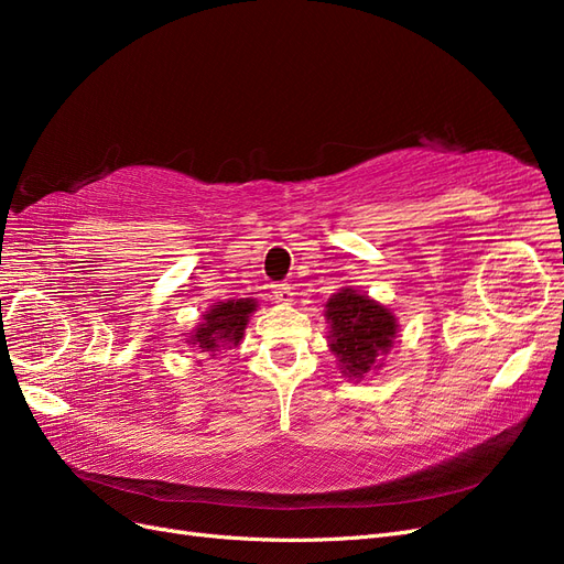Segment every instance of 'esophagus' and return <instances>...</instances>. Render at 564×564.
Listing matches in <instances>:
<instances>
[{"label":"esophagus","instance_id":"34e87169","mask_svg":"<svg viewBox=\"0 0 564 564\" xmlns=\"http://www.w3.org/2000/svg\"><path fill=\"white\" fill-rule=\"evenodd\" d=\"M272 299L278 303H292L294 301V292L289 284H272Z\"/></svg>","mask_w":564,"mask_h":564}]
</instances>
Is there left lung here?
I'll use <instances>...</instances> for the list:
<instances>
[{
	"instance_id": "8db88e82",
	"label": "left lung",
	"mask_w": 564,
	"mask_h": 564,
	"mask_svg": "<svg viewBox=\"0 0 564 564\" xmlns=\"http://www.w3.org/2000/svg\"><path fill=\"white\" fill-rule=\"evenodd\" d=\"M324 317L329 324V352L348 381L379 371L398 344L395 313L355 286H340L332 294L324 303Z\"/></svg>"
}]
</instances>
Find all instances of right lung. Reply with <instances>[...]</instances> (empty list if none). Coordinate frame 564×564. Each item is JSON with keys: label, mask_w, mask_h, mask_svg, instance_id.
Instances as JSON below:
<instances>
[{"label": "right lung", "mask_w": 564, "mask_h": 564, "mask_svg": "<svg viewBox=\"0 0 564 564\" xmlns=\"http://www.w3.org/2000/svg\"><path fill=\"white\" fill-rule=\"evenodd\" d=\"M256 308H259L256 299L218 301L202 315V322H197V327L185 338V344L199 355L209 357L237 348L242 344L249 317ZM197 365H202V360H197Z\"/></svg>", "instance_id": "1"}]
</instances>
